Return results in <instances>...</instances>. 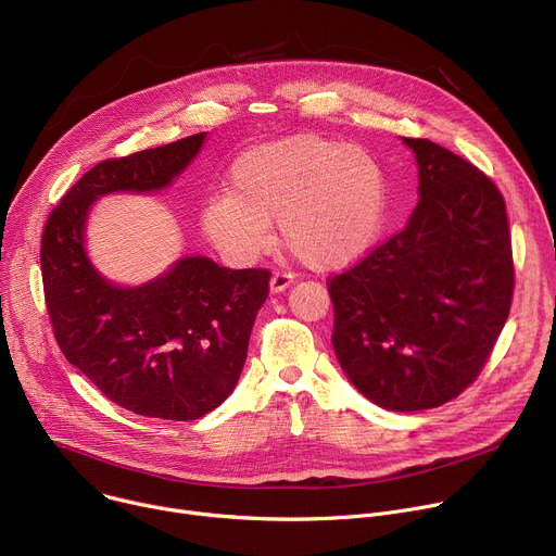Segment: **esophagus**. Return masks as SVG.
<instances>
[{"instance_id":"34e87169","label":"esophagus","mask_w":556,"mask_h":556,"mask_svg":"<svg viewBox=\"0 0 556 556\" xmlns=\"http://www.w3.org/2000/svg\"><path fill=\"white\" fill-rule=\"evenodd\" d=\"M292 281H294V275L283 273V270H275L273 277H270V290L273 292H283Z\"/></svg>"}]
</instances>
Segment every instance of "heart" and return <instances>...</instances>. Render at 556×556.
Returning <instances> with one entry per match:
<instances>
[{
    "instance_id": "obj_1",
    "label": "heart",
    "mask_w": 556,
    "mask_h": 556,
    "mask_svg": "<svg viewBox=\"0 0 556 556\" xmlns=\"http://www.w3.org/2000/svg\"><path fill=\"white\" fill-rule=\"evenodd\" d=\"M387 200L384 169L367 149L303 134L237 157L226 195H213L202 208V230L224 257L249 264L268 249V224L277 219L294 257L332 270L374 249Z\"/></svg>"
}]
</instances>
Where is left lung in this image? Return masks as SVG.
Listing matches in <instances>:
<instances>
[{
  "mask_svg": "<svg viewBox=\"0 0 556 556\" xmlns=\"http://www.w3.org/2000/svg\"><path fill=\"white\" fill-rule=\"evenodd\" d=\"M420 200L407 226L328 277L332 345L350 380L391 412L440 407L480 376L508 319L515 264L495 182L427 138H405Z\"/></svg>",
  "mask_w": 556,
  "mask_h": 556,
  "instance_id": "left-lung-1",
  "label": "left lung"
}]
</instances>
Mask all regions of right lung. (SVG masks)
Returning <instances> with one entry per match:
<instances>
[{"mask_svg": "<svg viewBox=\"0 0 556 556\" xmlns=\"http://www.w3.org/2000/svg\"><path fill=\"white\" fill-rule=\"evenodd\" d=\"M204 134L108 157L76 180L41 235L43 296L54 339L76 369L118 407L147 418L198 420L242 374L270 270H228L185 257L140 288L108 283L84 251L90 204L112 191L167 187Z\"/></svg>", "mask_w": 556, "mask_h": 556, "instance_id": "right-lung-1", "label": "right lung"}]
</instances>
